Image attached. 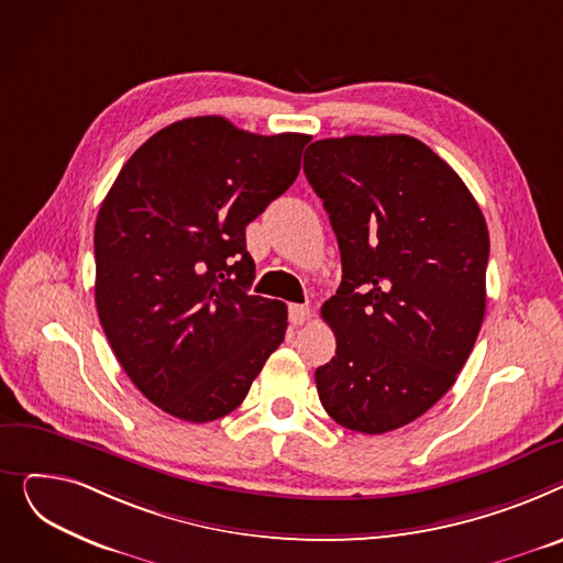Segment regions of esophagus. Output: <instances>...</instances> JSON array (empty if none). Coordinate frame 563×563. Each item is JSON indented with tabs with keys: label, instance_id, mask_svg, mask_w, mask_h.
Listing matches in <instances>:
<instances>
[{
	"label": "esophagus",
	"instance_id": "1",
	"mask_svg": "<svg viewBox=\"0 0 563 563\" xmlns=\"http://www.w3.org/2000/svg\"><path fill=\"white\" fill-rule=\"evenodd\" d=\"M309 316H311V311H309V307H305V305H290V307H288V320H290V324H295V327L305 324V322L309 320Z\"/></svg>",
	"mask_w": 563,
	"mask_h": 563
}]
</instances>
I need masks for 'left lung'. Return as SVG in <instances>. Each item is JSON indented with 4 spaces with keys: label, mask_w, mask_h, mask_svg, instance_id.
Masks as SVG:
<instances>
[{
    "label": "left lung",
    "mask_w": 563,
    "mask_h": 563,
    "mask_svg": "<svg viewBox=\"0 0 563 563\" xmlns=\"http://www.w3.org/2000/svg\"><path fill=\"white\" fill-rule=\"evenodd\" d=\"M305 175L343 266L320 309L336 334V356L316 371L320 402L352 432L386 434L432 409L473 352L486 220L450 165L405 134L316 141Z\"/></svg>",
    "instance_id": "1"
}]
</instances>
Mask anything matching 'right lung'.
<instances>
[{
  "label": "right lung",
  "mask_w": 563,
  "mask_h": 563,
  "mask_svg": "<svg viewBox=\"0 0 563 563\" xmlns=\"http://www.w3.org/2000/svg\"><path fill=\"white\" fill-rule=\"evenodd\" d=\"M307 134L173 122L122 165L95 222V305L120 366L186 422L234 411L286 334L252 295L245 227L300 175Z\"/></svg>",
  "instance_id": "right-lung-1"
}]
</instances>
